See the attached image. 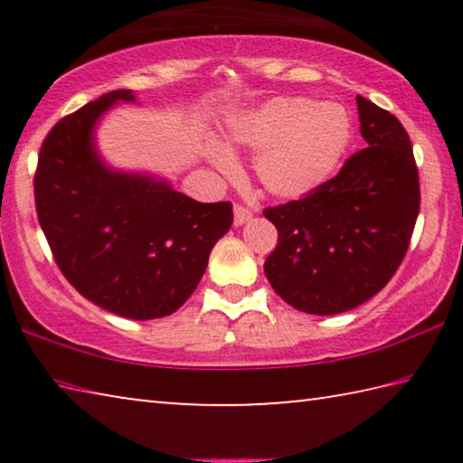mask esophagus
<instances>
[{
	"mask_svg": "<svg viewBox=\"0 0 463 463\" xmlns=\"http://www.w3.org/2000/svg\"><path fill=\"white\" fill-rule=\"evenodd\" d=\"M253 214H250V210L245 206H234V226H242L245 222H249Z\"/></svg>",
	"mask_w": 463,
	"mask_h": 463,
	"instance_id": "34e87169",
	"label": "esophagus"
}]
</instances>
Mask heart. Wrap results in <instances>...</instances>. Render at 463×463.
Segmentation results:
<instances>
[{
  "mask_svg": "<svg viewBox=\"0 0 463 463\" xmlns=\"http://www.w3.org/2000/svg\"><path fill=\"white\" fill-rule=\"evenodd\" d=\"M354 127L341 104H318L310 98H276L229 122V143L261 151L255 175L273 198H304L323 185L339 167ZM206 159L231 175L237 159L229 148L210 143Z\"/></svg>",
  "mask_w": 463,
  "mask_h": 463,
  "instance_id": "b5f03b06",
  "label": "heart"
}]
</instances>
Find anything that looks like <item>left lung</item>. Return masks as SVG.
I'll list each match as a JSON object with an SVG mask.
<instances>
[{
  "label": "left lung",
  "instance_id": "obj_1",
  "mask_svg": "<svg viewBox=\"0 0 463 463\" xmlns=\"http://www.w3.org/2000/svg\"><path fill=\"white\" fill-rule=\"evenodd\" d=\"M367 148L307 198L268 208L278 247L263 271L281 300L308 315H341L394 276L419 216V171L396 116L357 96Z\"/></svg>",
  "mask_w": 463,
  "mask_h": 463
}]
</instances>
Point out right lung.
I'll use <instances>...</instances> for the list:
<instances>
[{
	"label": "right lung",
	"instance_id": "obj_1",
	"mask_svg": "<svg viewBox=\"0 0 463 463\" xmlns=\"http://www.w3.org/2000/svg\"><path fill=\"white\" fill-rule=\"evenodd\" d=\"M116 90L54 124L34 177L38 222L54 261L96 307L132 320L174 315L198 288L229 232V202L203 203L148 171L116 169L98 148L108 109L135 104Z\"/></svg>",
	"mask_w": 463,
	"mask_h": 463
}]
</instances>
